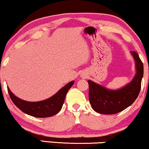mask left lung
I'll return each instance as SVG.
<instances>
[{
	"instance_id": "left-lung-1",
	"label": "left lung",
	"mask_w": 149,
	"mask_h": 149,
	"mask_svg": "<svg viewBox=\"0 0 149 149\" xmlns=\"http://www.w3.org/2000/svg\"><path fill=\"white\" fill-rule=\"evenodd\" d=\"M134 57L136 74L132 80L119 90H109L88 80L89 100L94 111L102 114H115L125 110L136 100L141 90L143 75V63L136 52H131Z\"/></svg>"
}]
</instances>
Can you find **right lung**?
I'll return each instance as SVG.
<instances>
[{"label": "right lung", "mask_w": 149, "mask_h": 149, "mask_svg": "<svg viewBox=\"0 0 149 149\" xmlns=\"http://www.w3.org/2000/svg\"><path fill=\"white\" fill-rule=\"evenodd\" d=\"M74 81H71L61 88L55 95L45 100L40 102H26L16 97L9 88L8 91L12 101L17 107L22 111L28 115L36 118L50 117L57 114L62 108L65 97L70 88L72 87Z\"/></svg>", "instance_id": "1"}]
</instances>
